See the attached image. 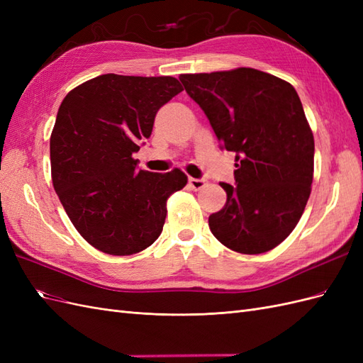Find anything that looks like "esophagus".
<instances>
[{"instance_id":"esophagus-1","label":"esophagus","mask_w":363,"mask_h":363,"mask_svg":"<svg viewBox=\"0 0 363 363\" xmlns=\"http://www.w3.org/2000/svg\"><path fill=\"white\" fill-rule=\"evenodd\" d=\"M206 184V182L203 179H194V177H189V186L192 189H201L203 186Z\"/></svg>"}]
</instances>
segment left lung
Segmentation results:
<instances>
[{
	"label": "left lung",
	"mask_w": 363,
	"mask_h": 363,
	"mask_svg": "<svg viewBox=\"0 0 363 363\" xmlns=\"http://www.w3.org/2000/svg\"><path fill=\"white\" fill-rule=\"evenodd\" d=\"M186 92L211 123L221 148L236 152L227 201L208 216L227 248L260 255L298 224L311 195L315 142L294 86L259 69L182 74Z\"/></svg>",
	"instance_id": "1"
}]
</instances>
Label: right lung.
I'll list each match as a JSON object with an SVG mask.
<instances>
[{
    "instance_id": "right-lung-1",
    "label": "right lung",
    "mask_w": 363,
    "mask_h": 363,
    "mask_svg": "<svg viewBox=\"0 0 363 363\" xmlns=\"http://www.w3.org/2000/svg\"><path fill=\"white\" fill-rule=\"evenodd\" d=\"M174 77L104 74L77 86L59 107L50 139L54 191L87 242L112 256L145 250L160 236L180 169L148 172L133 159L156 113L180 94Z\"/></svg>"
}]
</instances>
